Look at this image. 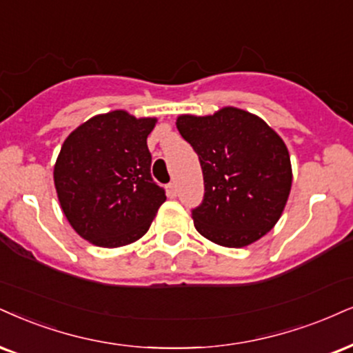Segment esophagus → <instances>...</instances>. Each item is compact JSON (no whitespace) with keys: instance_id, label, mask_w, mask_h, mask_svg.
Here are the masks:
<instances>
[{"instance_id":"obj_1","label":"esophagus","mask_w":353,"mask_h":353,"mask_svg":"<svg viewBox=\"0 0 353 353\" xmlns=\"http://www.w3.org/2000/svg\"><path fill=\"white\" fill-rule=\"evenodd\" d=\"M167 194L170 198H175L176 196V185L175 183H168L167 185Z\"/></svg>"}]
</instances>
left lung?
<instances>
[{
	"label": "left lung",
	"mask_w": 353,
	"mask_h": 353,
	"mask_svg": "<svg viewBox=\"0 0 353 353\" xmlns=\"http://www.w3.org/2000/svg\"><path fill=\"white\" fill-rule=\"evenodd\" d=\"M176 128L199 157L204 199L194 228L217 245L241 249L278 223L293 170L283 139L262 117L234 106L214 114H180Z\"/></svg>",
	"instance_id": "8db88e82"
}]
</instances>
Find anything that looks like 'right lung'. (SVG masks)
Instances as JSON below:
<instances>
[{"mask_svg":"<svg viewBox=\"0 0 353 353\" xmlns=\"http://www.w3.org/2000/svg\"><path fill=\"white\" fill-rule=\"evenodd\" d=\"M157 117L124 110L97 114L65 139L54 183L65 217L85 241L116 249L136 242L165 203L150 176L147 137Z\"/></svg>","mask_w":353,"mask_h":353,"instance_id":"add662e5","label":"right lung"}]
</instances>
